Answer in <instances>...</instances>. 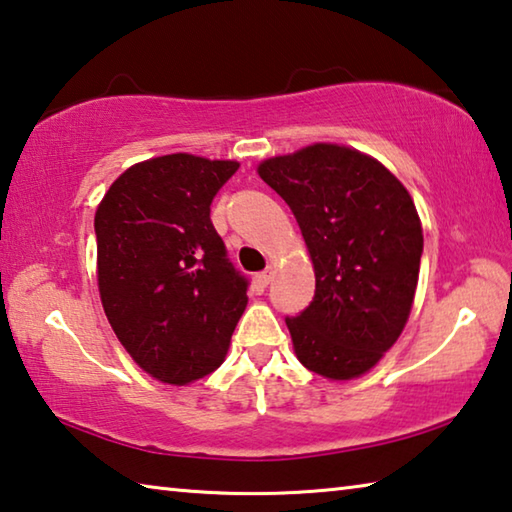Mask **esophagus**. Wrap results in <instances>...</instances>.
<instances>
[{
    "label": "esophagus",
    "mask_w": 512,
    "mask_h": 512,
    "mask_svg": "<svg viewBox=\"0 0 512 512\" xmlns=\"http://www.w3.org/2000/svg\"><path fill=\"white\" fill-rule=\"evenodd\" d=\"M271 280H273V268H266V271H262V273H257L255 275V287H257V291H264L268 284H271Z\"/></svg>",
    "instance_id": "esophagus-1"
}]
</instances>
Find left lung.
I'll list each match as a JSON object with an SVG mask.
<instances>
[{"label": "left lung", "instance_id": "left-lung-1", "mask_svg": "<svg viewBox=\"0 0 512 512\" xmlns=\"http://www.w3.org/2000/svg\"><path fill=\"white\" fill-rule=\"evenodd\" d=\"M259 176L291 207L314 262V300L287 316L296 357L327 379L363 375L411 314L422 257L413 198L384 164L336 144L266 160Z\"/></svg>", "mask_w": 512, "mask_h": 512}]
</instances>
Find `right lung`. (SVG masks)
<instances>
[{"mask_svg": "<svg viewBox=\"0 0 512 512\" xmlns=\"http://www.w3.org/2000/svg\"><path fill=\"white\" fill-rule=\"evenodd\" d=\"M237 162L189 153L126 169L94 216L103 309L137 366L183 386L223 363L248 277L210 219Z\"/></svg>", "mask_w": 512, "mask_h": 512, "instance_id": "add662e5", "label": "right lung"}]
</instances>
